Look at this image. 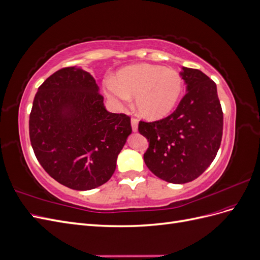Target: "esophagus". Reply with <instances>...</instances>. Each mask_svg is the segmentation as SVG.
<instances>
[{
    "mask_svg": "<svg viewBox=\"0 0 260 260\" xmlns=\"http://www.w3.org/2000/svg\"><path fill=\"white\" fill-rule=\"evenodd\" d=\"M138 125H139V121L136 119V118H132V119H131V127H132L133 132L138 131Z\"/></svg>",
    "mask_w": 260,
    "mask_h": 260,
    "instance_id": "1",
    "label": "esophagus"
}]
</instances>
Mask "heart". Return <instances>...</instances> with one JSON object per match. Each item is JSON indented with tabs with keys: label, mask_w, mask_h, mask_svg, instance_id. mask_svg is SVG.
<instances>
[{
	"label": "heart",
	"mask_w": 260,
	"mask_h": 260,
	"mask_svg": "<svg viewBox=\"0 0 260 260\" xmlns=\"http://www.w3.org/2000/svg\"><path fill=\"white\" fill-rule=\"evenodd\" d=\"M105 93L114 105L123 108L135 99L138 114L147 120H159L177 107L183 93V80L174 69L152 64L122 68L116 80H108Z\"/></svg>",
	"instance_id": "b5f03b06"
}]
</instances>
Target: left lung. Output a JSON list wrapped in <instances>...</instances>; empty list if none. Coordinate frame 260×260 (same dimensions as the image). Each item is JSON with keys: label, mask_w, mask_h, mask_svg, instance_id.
<instances>
[{"label": "left lung", "mask_w": 260, "mask_h": 260, "mask_svg": "<svg viewBox=\"0 0 260 260\" xmlns=\"http://www.w3.org/2000/svg\"><path fill=\"white\" fill-rule=\"evenodd\" d=\"M187 93L170 116L140 121L139 132L149 142L144 161L153 174L175 184L195 180L215 159L223 129L217 85L199 69L182 67Z\"/></svg>", "instance_id": "left-lung-1"}]
</instances>
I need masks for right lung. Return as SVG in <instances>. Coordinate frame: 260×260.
Wrapping results in <instances>:
<instances>
[{
    "label": "right lung",
    "instance_id": "add662e5",
    "mask_svg": "<svg viewBox=\"0 0 260 260\" xmlns=\"http://www.w3.org/2000/svg\"><path fill=\"white\" fill-rule=\"evenodd\" d=\"M131 132L130 118L106 111L95 79L81 67L62 68L38 89L31 145L43 169L62 185L88 191L106 183Z\"/></svg>",
    "mask_w": 260,
    "mask_h": 260
}]
</instances>
